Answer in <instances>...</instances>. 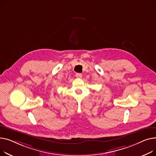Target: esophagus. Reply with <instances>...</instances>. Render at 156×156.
Returning <instances> with one entry per match:
<instances>
[{
  "instance_id": "obj_1",
  "label": "esophagus",
  "mask_w": 156,
  "mask_h": 156,
  "mask_svg": "<svg viewBox=\"0 0 156 156\" xmlns=\"http://www.w3.org/2000/svg\"><path fill=\"white\" fill-rule=\"evenodd\" d=\"M76 77L78 79H81L82 77V75L81 74H80V73H77V74H76Z\"/></svg>"
}]
</instances>
